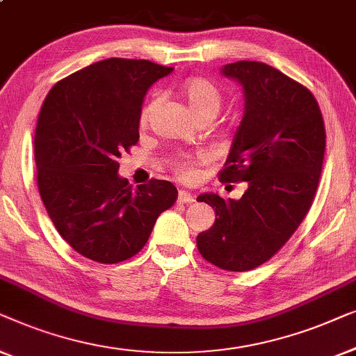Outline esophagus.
Returning a JSON list of instances; mask_svg holds the SVG:
<instances>
[{"label":"esophagus","instance_id":"1","mask_svg":"<svg viewBox=\"0 0 356 356\" xmlns=\"http://www.w3.org/2000/svg\"><path fill=\"white\" fill-rule=\"evenodd\" d=\"M177 202L179 203H193L195 200H193V195L190 193V192H187V190H179Z\"/></svg>","mask_w":356,"mask_h":356}]
</instances>
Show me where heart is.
Returning <instances> with one entry per match:
<instances>
[{"label": "heart", "mask_w": 356, "mask_h": 356, "mask_svg": "<svg viewBox=\"0 0 356 356\" xmlns=\"http://www.w3.org/2000/svg\"><path fill=\"white\" fill-rule=\"evenodd\" d=\"M184 95L190 104V109L195 114V118L202 114H214L216 116L219 108L222 104V97L218 87L207 79L195 77L190 79L184 85ZM153 109V102H149L142 108L140 113V122L145 124L149 119ZM176 172L180 179L192 180L197 177V163L190 158H180L176 163Z\"/></svg>", "instance_id": "1"}]
</instances>
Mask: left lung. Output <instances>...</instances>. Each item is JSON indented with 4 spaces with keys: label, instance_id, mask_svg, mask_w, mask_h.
I'll return each instance as SVG.
<instances>
[{
    "label": "left lung",
    "instance_id": "1",
    "mask_svg": "<svg viewBox=\"0 0 356 356\" xmlns=\"http://www.w3.org/2000/svg\"><path fill=\"white\" fill-rule=\"evenodd\" d=\"M243 87L245 113L219 172L247 182L240 200L203 193L213 227L198 234V252L226 271L243 273L273 258L307 216L323 171L326 129L316 98L264 63L238 61L221 71Z\"/></svg>",
    "mask_w": 356,
    "mask_h": 356
}]
</instances>
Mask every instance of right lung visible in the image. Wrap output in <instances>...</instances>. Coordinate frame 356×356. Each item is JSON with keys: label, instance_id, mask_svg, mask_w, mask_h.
I'll use <instances>...</instances> for the list:
<instances>
[{"label": "right lung", "instance_id": "1", "mask_svg": "<svg viewBox=\"0 0 356 356\" xmlns=\"http://www.w3.org/2000/svg\"><path fill=\"white\" fill-rule=\"evenodd\" d=\"M172 67L109 58L59 80L44 98L33 138L37 184L59 235L97 263L126 261L145 247L177 188L119 177L121 153L138 142L143 97Z\"/></svg>", "mask_w": 356, "mask_h": 356}]
</instances>
